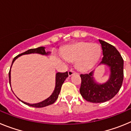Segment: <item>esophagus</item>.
Masks as SVG:
<instances>
[{
	"label": "esophagus",
	"instance_id": "34e87169",
	"mask_svg": "<svg viewBox=\"0 0 131 131\" xmlns=\"http://www.w3.org/2000/svg\"><path fill=\"white\" fill-rule=\"evenodd\" d=\"M75 73V71L72 70V69H71V70H69V71H68V75H69V76L70 77V76H71L72 75H73L74 73Z\"/></svg>",
	"mask_w": 131,
	"mask_h": 131
}]
</instances>
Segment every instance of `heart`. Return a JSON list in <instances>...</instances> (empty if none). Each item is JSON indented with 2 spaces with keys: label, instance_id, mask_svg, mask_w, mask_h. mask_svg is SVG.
I'll list each match as a JSON object with an SVG mask.
<instances>
[{
  "label": "heart",
  "instance_id": "heart-1",
  "mask_svg": "<svg viewBox=\"0 0 131 131\" xmlns=\"http://www.w3.org/2000/svg\"><path fill=\"white\" fill-rule=\"evenodd\" d=\"M62 55L68 62H76L78 70L87 71L98 62L100 48L97 44L81 41L62 50Z\"/></svg>",
  "mask_w": 131,
  "mask_h": 131
}]
</instances>
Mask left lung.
<instances>
[{
    "label": "left lung",
    "mask_w": 131,
    "mask_h": 131,
    "mask_svg": "<svg viewBox=\"0 0 131 131\" xmlns=\"http://www.w3.org/2000/svg\"><path fill=\"white\" fill-rule=\"evenodd\" d=\"M102 49L103 57L100 64L107 65L111 75L108 81L102 84L94 82L93 71L81 74V84L80 93L84 99L92 103H101L110 100L120 90L123 81V59L113 45L99 40Z\"/></svg>",
    "instance_id": "8db88e82"
}]
</instances>
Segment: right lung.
Returning a JSON list of instances; mask_svg holds the SVG:
<instances>
[{"mask_svg": "<svg viewBox=\"0 0 131 131\" xmlns=\"http://www.w3.org/2000/svg\"><path fill=\"white\" fill-rule=\"evenodd\" d=\"M45 47H39V48H32V49H29L28 50H27V51L21 53V54H19L17 56L14 58L13 61H12V63H14L16 59L18 58L19 56L21 55H24V54H31V53H37V54H48V52H45ZM12 67V66H11ZM9 83H10V71H9ZM68 77V71L65 73H57L56 75V86H55V89H54V92L52 94V95L48 98L47 99H46L44 101L41 102L37 103V104H29V103H26L25 102L21 101L24 104L26 105H28V106H31V107H45V106H49L50 104H54V102H56V100H57L58 98V95L59 94H60V91H61V88H62V84H63V82L66 80V79Z\"/></svg>", "mask_w": 131, "mask_h": 131, "instance_id": "add662e5", "label": "right lung"}]
</instances>
